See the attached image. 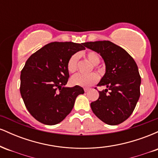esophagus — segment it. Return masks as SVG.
I'll list each match as a JSON object with an SVG mask.
<instances>
[{
  "instance_id": "esophagus-1",
  "label": "esophagus",
  "mask_w": 158,
  "mask_h": 158,
  "mask_svg": "<svg viewBox=\"0 0 158 158\" xmlns=\"http://www.w3.org/2000/svg\"><path fill=\"white\" fill-rule=\"evenodd\" d=\"M90 89L89 88H84V90H85V92H88V90H89Z\"/></svg>"
}]
</instances>
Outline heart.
Returning <instances> with one entry per match:
<instances>
[{"mask_svg": "<svg viewBox=\"0 0 158 158\" xmlns=\"http://www.w3.org/2000/svg\"><path fill=\"white\" fill-rule=\"evenodd\" d=\"M85 57L88 60L94 65V68H97V64L100 61V57L97 52L94 51H88L85 53ZM78 61H79V55L74 53L69 58L67 62V69L70 73H74L77 70ZM99 80V77L97 73H92L90 74H77L71 78V83L74 85L88 88L97 83Z\"/></svg>", "mask_w": 158, "mask_h": 158, "instance_id": "1", "label": "heart"}]
</instances>
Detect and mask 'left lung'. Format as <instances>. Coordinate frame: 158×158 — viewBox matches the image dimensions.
Masks as SVG:
<instances>
[{"label":"left lung","instance_id":"8db88e82","mask_svg":"<svg viewBox=\"0 0 158 158\" xmlns=\"http://www.w3.org/2000/svg\"><path fill=\"white\" fill-rule=\"evenodd\" d=\"M84 45L100 54L106 66L97 86H106L107 89L99 91V98L90 103L91 109L106 124H120L133 113L140 96L137 65L124 49L111 41H90Z\"/></svg>","mask_w":158,"mask_h":158}]
</instances>
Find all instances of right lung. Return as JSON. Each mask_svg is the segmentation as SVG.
<instances>
[{"mask_svg": "<svg viewBox=\"0 0 158 158\" xmlns=\"http://www.w3.org/2000/svg\"><path fill=\"white\" fill-rule=\"evenodd\" d=\"M84 43H49L30 56L21 72L20 92L27 109L39 122L56 125L73 109L79 85L65 88L69 78L67 62L73 54L84 50Z\"/></svg>", "mask_w": 158, "mask_h": 158, "instance_id": "right-lung-1", "label": "right lung"}]
</instances>
